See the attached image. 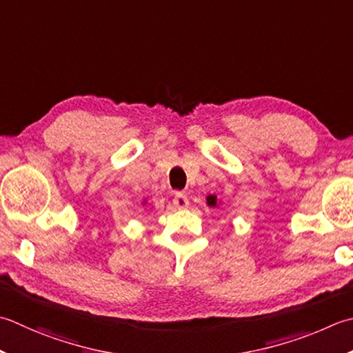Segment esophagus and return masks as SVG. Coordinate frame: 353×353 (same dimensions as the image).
Segmentation results:
<instances>
[{
	"mask_svg": "<svg viewBox=\"0 0 353 353\" xmlns=\"http://www.w3.org/2000/svg\"><path fill=\"white\" fill-rule=\"evenodd\" d=\"M172 205H174L177 210H185V208H188L190 200L185 194H182V192H176L174 199H172Z\"/></svg>",
	"mask_w": 353,
	"mask_h": 353,
	"instance_id": "1",
	"label": "esophagus"
}]
</instances>
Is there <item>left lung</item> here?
<instances>
[{"label": "left lung", "mask_w": 353, "mask_h": 353, "mask_svg": "<svg viewBox=\"0 0 353 353\" xmlns=\"http://www.w3.org/2000/svg\"><path fill=\"white\" fill-rule=\"evenodd\" d=\"M206 203L216 208V206H217V196H208V197H206Z\"/></svg>", "instance_id": "obj_1"}]
</instances>
